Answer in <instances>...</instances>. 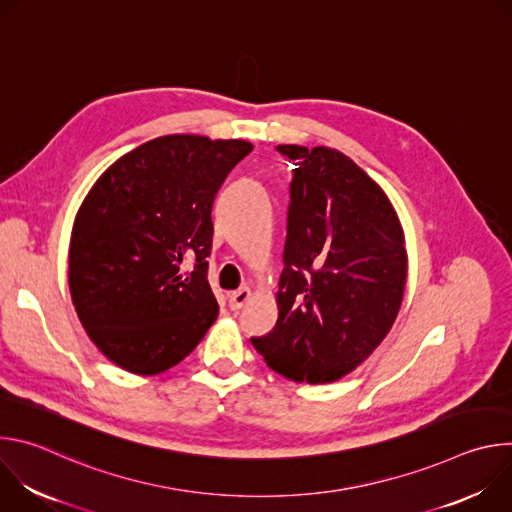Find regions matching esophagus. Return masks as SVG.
I'll list each match as a JSON object with an SVG mask.
<instances>
[{
  "mask_svg": "<svg viewBox=\"0 0 512 512\" xmlns=\"http://www.w3.org/2000/svg\"><path fill=\"white\" fill-rule=\"evenodd\" d=\"M249 298H251L249 287H241V289L233 291V294L229 296V308L231 310H241L249 302Z\"/></svg>",
  "mask_w": 512,
  "mask_h": 512,
  "instance_id": "esophagus-1",
  "label": "esophagus"
}]
</instances>
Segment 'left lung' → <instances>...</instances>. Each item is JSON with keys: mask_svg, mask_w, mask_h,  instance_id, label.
Instances as JSON below:
<instances>
[{"mask_svg": "<svg viewBox=\"0 0 512 512\" xmlns=\"http://www.w3.org/2000/svg\"><path fill=\"white\" fill-rule=\"evenodd\" d=\"M296 168L267 367L312 385L354 371L389 334L405 291L399 218L375 180L330 148H275Z\"/></svg>", "mask_w": 512, "mask_h": 512, "instance_id": "left-lung-1", "label": "left lung"}]
</instances>
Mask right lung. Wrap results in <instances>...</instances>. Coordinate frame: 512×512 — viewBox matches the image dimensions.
Wrapping results in <instances>:
<instances>
[{
  "label": "right lung",
  "mask_w": 512,
  "mask_h": 512,
  "mask_svg": "<svg viewBox=\"0 0 512 512\" xmlns=\"http://www.w3.org/2000/svg\"><path fill=\"white\" fill-rule=\"evenodd\" d=\"M253 150L166 135L119 158L79 208L68 249L75 310L99 350L137 375L168 371L212 326V204Z\"/></svg>",
  "instance_id": "right-lung-1"
}]
</instances>
